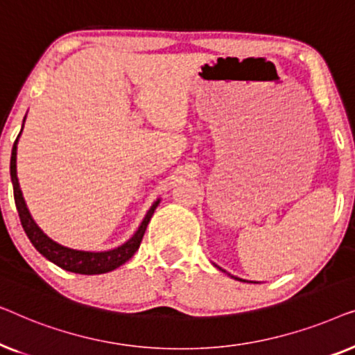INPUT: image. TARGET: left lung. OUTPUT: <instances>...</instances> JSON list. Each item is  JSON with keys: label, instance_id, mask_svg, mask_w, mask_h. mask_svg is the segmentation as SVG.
Returning a JSON list of instances; mask_svg holds the SVG:
<instances>
[{"label": "left lung", "instance_id": "obj_1", "mask_svg": "<svg viewBox=\"0 0 355 355\" xmlns=\"http://www.w3.org/2000/svg\"><path fill=\"white\" fill-rule=\"evenodd\" d=\"M216 266V265H215ZM216 268H220V266H216ZM221 270V268H220ZM223 271V273H226V271L225 270H221ZM227 275H230V273H227ZM231 276V278H234V279H237V281H242V283H259V281H247V279H242V278H237V276H232V275H230Z\"/></svg>", "mask_w": 355, "mask_h": 355}]
</instances>
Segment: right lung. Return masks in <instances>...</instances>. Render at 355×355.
<instances>
[{
	"mask_svg": "<svg viewBox=\"0 0 355 355\" xmlns=\"http://www.w3.org/2000/svg\"><path fill=\"white\" fill-rule=\"evenodd\" d=\"M24 123H26V118H24ZM22 123V128H24ZM21 132H19L16 142L12 145L11 152V181L14 187V202H16V208L19 211V218H21L22 227L26 231L28 239H31L32 245L40 252V254L45 257L46 260L53 261V263L60 266V268L71 271V273H79V275H101L108 273V271H113L125 263L129 259H132L135 252L139 250L140 242H142V237L145 234V230H147V225L150 218L153 216L155 210L159 205V200L162 198H157L152 203V207L148 208L147 215L144 216L142 223L137 227V231L134 232L132 237L121 244L114 249L110 250H101V252H92V250H77L71 249V247H66L60 244V242L53 241L50 236H46L45 232L42 231V227L37 225L35 220H33L31 211H28L27 203L24 200L21 186H19L17 179V142L19 137H21Z\"/></svg>",
	"mask_w": 355,
	"mask_h": 355,
	"instance_id": "obj_1",
	"label": "right lung"
}]
</instances>
